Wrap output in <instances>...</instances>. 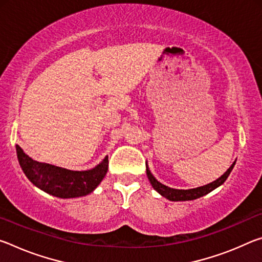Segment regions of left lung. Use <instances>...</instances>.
Instances as JSON below:
<instances>
[{
	"instance_id": "8db88e82",
	"label": "left lung",
	"mask_w": 262,
	"mask_h": 262,
	"mask_svg": "<svg viewBox=\"0 0 262 262\" xmlns=\"http://www.w3.org/2000/svg\"><path fill=\"white\" fill-rule=\"evenodd\" d=\"M234 164H236V161L232 163V165L228 168V171L224 172V174H222L219 179L214 180L210 184L201 186V187H196V188H192V189H177V188H171V187H168V186L163 185L162 183H159L156 178H155L154 174L150 172L148 165H147V176H148L150 184L152 185L154 189L161 194L162 196L166 198L167 200H170V201H190V200H195V199H199L201 196H205V195H207L208 193H210L211 190L216 189L217 187H220L222 184H224V181L228 179L229 174L231 173Z\"/></svg>"
}]
</instances>
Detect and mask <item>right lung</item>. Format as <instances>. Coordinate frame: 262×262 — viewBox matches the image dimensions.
Segmentation results:
<instances>
[{"label":"right lung","instance_id":"obj_1","mask_svg":"<svg viewBox=\"0 0 262 262\" xmlns=\"http://www.w3.org/2000/svg\"><path fill=\"white\" fill-rule=\"evenodd\" d=\"M17 158L28 179L43 192L61 199L81 198L90 194L107 173L108 157L86 171H72L52 164L37 162L16 145Z\"/></svg>","mask_w":262,"mask_h":262}]
</instances>
